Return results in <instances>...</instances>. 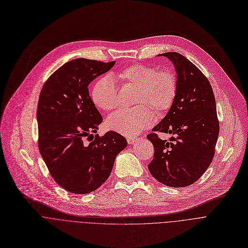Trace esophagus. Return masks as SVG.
<instances>
[{
    "label": "esophagus",
    "instance_id": "obj_1",
    "mask_svg": "<svg viewBox=\"0 0 248 248\" xmlns=\"http://www.w3.org/2000/svg\"><path fill=\"white\" fill-rule=\"evenodd\" d=\"M138 140V138L137 137H128L127 138V142H128V144H134L136 141Z\"/></svg>",
    "mask_w": 248,
    "mask_h": 248
}]
</instances>
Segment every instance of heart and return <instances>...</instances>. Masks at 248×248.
<instances>
[{
  "label": "heart",
  "mask_w": 248,
  "mask_h": 248,
  "mask_svg": "<svg viewBox=\"0 0 248 248\" xmlns=\"http://www.w3.org/2000/svg\"><path fill=\"white\" fill-rule=\"evenodd\" d=\"M117 77L125 86L135 88L130 109L121 110L107 119V126L124 136L133 137L151 125L155 110L157 115L167 112L173 103L177 92L175 75L170 70L156 69L151 65L133 64ZM91 96L93 104L103 111H112L119 106L114 80L110 76L96 79Z\"/></svg>",
  "instance_id": "heart-1"
}]
</instances>
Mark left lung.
Wrapping results in <instances>:
<instances>
[{
  "instance_id": "obj_1",
  "label": "left lung",
  "mask_w": 248,
  "mask_h": 248,
  "mask_svg": "<svg viewBox=\"0 0 248 248\" xmlns=\"http://www.w3.org/2000/svg\"><path fill=\"white\" fill-rule=\"evenodd\" d=\"M176 71L177 92L164 117L147 135L155 152L148 164L161 184L183 188L195 183L210 166L219 135L212 88L202 71L178 52H166ZM155 131L173 134V142L161 140Z\"/></svg>"
}]
</instances>
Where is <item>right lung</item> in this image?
I'll list each match as a JSON object with an SVG mask.
<instances>
[{"instance_id":"1","label":"right lung","mask_w":248,"mask_h":248,"mask_svg":"<svg viewBox=\"0 0 248 248\" xmlns=\"http://www.w3.org/2000/svg\"><path fill=\"white\" fill-rule=\"evenodd\" d=\"M115 63L71 60L42 89L37 110L39 150L54 181L70 193L85 195L98 189L110 176L117 155L127 145L115 131L93 135L103 119L88 87ZM87 137L90 143L84 142Z\"/></svg>"}]
</instances>
